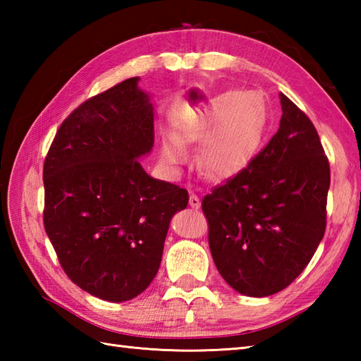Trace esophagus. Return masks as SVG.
<instances>
[{
	"mask_svg": "<svg viewBox=\"0 0 361 361\" xmlns=\"http://www.w3.org/2000/svg\"><path fill=\"white\" fill-rule=\"evenodd\" d=\"M189 206L194 209L200 208V198H198V195H195L194 192H190V195H189Z\"/></svg>",
	"mask_w": 361,
	"mask_h": 361,
	"instance_id": "1",
	"label": "esophagus"
}]
</instances>
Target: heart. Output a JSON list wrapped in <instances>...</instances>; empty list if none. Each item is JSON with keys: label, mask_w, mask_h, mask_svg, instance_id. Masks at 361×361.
<instances>
[{"label": "heart", "mask_w": 361, "mask_h": 361, "mask_svg": "<svg viewBox=\"0 0 361 361\" xmlns=\"http://www.w3.org/2000/svg\"><path fill=\"white\" fill-rule=\"evenodd\" d=\"M208 133H214L202 157L206 173L214 178L229 176L242 169L256 149L260 137V114L250 94L231 93L220 97L217 104L200 119ZM194 137V132H178L173 140H166L163 155L167 163H180L181 147Z\"/></svg>", "instance_id": "b5f03b06"}]
</instances>
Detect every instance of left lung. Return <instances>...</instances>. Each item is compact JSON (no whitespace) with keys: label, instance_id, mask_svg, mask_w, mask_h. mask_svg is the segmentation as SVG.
I'll return each instance as SVG.
<instances>
[{"label":"left lung","instance_id":"8db88e82","mask_svg":"<svg viewBox=\"0 0 361 361\" xmlns=\"http://www.w3.org/2000/svg\"><path fill=\"white\" fill-rule=\"evenodd\" d=\"M281 105L279 130L265 147L202 200L214 264L252 298L288 287L326 231L329 159L307 114L286 94Z\"/></svg>","mask_w":361,"mask_h":361}]
</instances>
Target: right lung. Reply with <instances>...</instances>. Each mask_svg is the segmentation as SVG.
Masks as SVG:
<instances>
[{"mask_svg": "<svg viewBox=\"0 0 361 361\" xmlns=\"http://www.w3.org/2000/svg\"><path fill=\"white\" fill-rule=\"evenodd\" d=\"M127 79L68 116L43 166L44 231L75 286L104 301L150 286L169 224L189 194L152 178L137 158L153 147V109Z\"/></svg>", "mask_w": 361, "mask_h": 361, "instance_id": "obj_1", "label": "right lung"}]
</instances>
